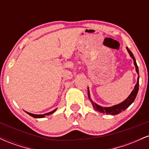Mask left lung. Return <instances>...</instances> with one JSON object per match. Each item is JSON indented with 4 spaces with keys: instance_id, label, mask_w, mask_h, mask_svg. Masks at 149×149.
I'll return each instance as SVG.
<instances>
[{
    "instance_id": "1",
    "label": "left lung",
    "mask_w": 149,
    "mask_h": 149,
    "mask_svg": "<svg viewBox=\"0 0 149 149\" xmlns=\"http://www.w3.org/2000/svg\"><path fill=\"white\" fill-rule=\"evenodd\" d=\"M127 52H129L130 55V57L132 58L133 60H134V64L135 66V68H136V73L139 74V69H138L137 64H136V60H135L134 55H133L131 51L127 47ZM139 76L138 77L137 83H136V85H135L134 90H132V93L130 95V96L128 97L124 101V102H123L122 103L118 104V105H115V106H113V107H111L103 108V107H100V106L97 105V104H96L95 103H94V102L90 99V93H89V90H88V93L89 99L91 100V102L92 104V106H93L94 109H95L96 111H97L102 113L111 114V115H116V114L122 112L123 111L125 110V109H126L127 107H129L132 104V103L134 102L135 98H136V95H137L138 90H139Z\"/></svg>"
}]
</instances>
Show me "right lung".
I'll use <instances>...</instances> for the list:
<instances>
[{"instance_id":"obj_1","label":"right lung","mask_w":149,"mask_h":149,"mask_svg":"<svg viewBox=\"0 0 149 149\" xmlns=\"http://www.w3.org/2000/svg\"><path fill=\"white\" fill-rule=\"evenodd\" d=\"M55 111H56V109H54V110L52 111L49 112V113H45V114H42V115H36V114L31 113H29V112H26V113L29 114V115H30L31 116H32V117H33V118H44L45 116L50 115V114L53 113Z\"/></svg>"}]
</instances>
